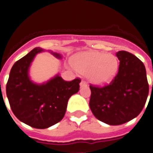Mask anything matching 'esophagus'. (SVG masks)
<instances>
[{
  "instance_id": "34e87169",
  "label": "esophagus",
  "mask_w": 153,
  "mask_h": 153,
  "mask_svg": "<svg viewBox=\"0 0 153 153\" xmlns=\"http://www.w3.org/2000/svg\"><path fill=\"white\" fill-rule=\"evenodd\" d=\"M79 86H80V87H83V86H87V83L85 82V81L82 80L80 82V83H79Z\"/></svg>"
}]
</instances>
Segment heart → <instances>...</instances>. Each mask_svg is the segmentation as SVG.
<instances>
[{
  "label": "heart",
  "instance_id": "b5f03b06",
  "mask_svg": "<svg viewBox=\"0 0 153 153\" xmlns=\"http://www.w3.org/2000/svg\"><path fill=\"white\" fill-rule=\"evenodd\" d=\"M76 70L93 84L102 86L113 80L118 70V60L112 54L97 51H86L76 54L72 58Z\"/></svg>",
  "mask_w": 153,
  "mask_h": 153
}]
</instances>
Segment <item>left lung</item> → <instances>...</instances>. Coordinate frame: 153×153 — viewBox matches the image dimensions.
Instances as JSON below:
<instances>
[{"label":"left lung","instance_id":"8db88e82","mask_svg":"<svg viewBox=\"0 0 153 153\" xmlns=\"http://www.w3.org/2000/svg\"><path fill=\"white\" fill-rule=\"evenodd\" d=\"M117 75L108 86H90V107L97 120L108 125H121L141 113L149 94L143 62L126 51H119Z\"/></svg>","mask_w":153,"mask_h":153}]
</instances>
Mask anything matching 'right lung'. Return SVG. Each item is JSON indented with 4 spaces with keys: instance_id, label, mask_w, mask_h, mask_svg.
I'll list each match as a JSON object with an SVG mask.
<instances>
[{
    "instance_id": "1",
    "label": "right lung",
    "mask_w": 153,
    "mask_h": 153,
    "mask_svg": "<svg viewBox=\"0 0 153 153\" xmlns=\"http://www.w3.org/2000/svg\"><path fill=\"white\" fill-rule=\"evenodd\" d=\"M36 47L17 60L10 70L6 93L13 114L20 121L36 129H46L60 122L64 117L69 99L79 90V79L63 80L60 74L43 83L30 79V67L37 53ZM55 57L60 53L50 51Z\"/></svg>"
}]
</instances>
